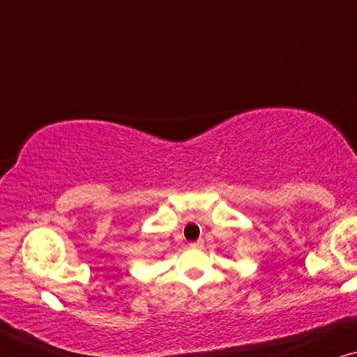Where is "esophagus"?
Listing matches in <instances>:
<instances>
[{"label": "esophagus", "instance_id": "esophagus-1", "mask_svg": "<svg viewBox=\"0 0 357 357\" xmlns=\"http://www.w3.org/2000/svg\"><path fill=\"white\" fill-rule=\"evenodd\" d=\"M189 248L190 249H202L204 248V239H199V241H195V243H190Z\"/></svg>", "mask_w": 357, "mask_h": 357}]
</instances>
